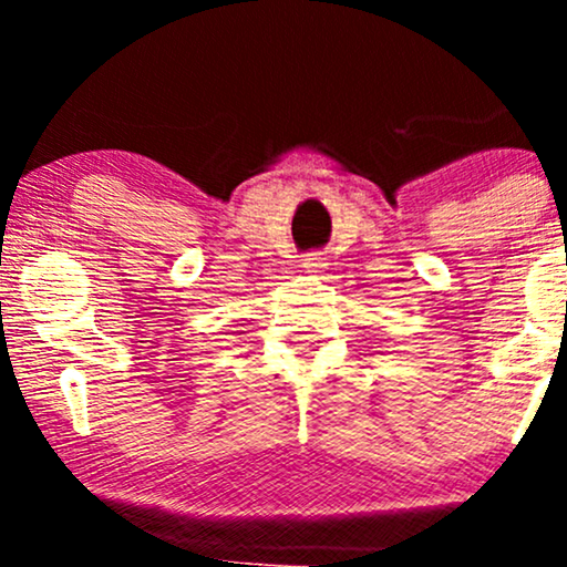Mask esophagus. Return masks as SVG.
<instances>
[{
    "mask_svg": "<svg viewBox=\"0 0 567 567\" xmlns=\"http://www.w3.org/2000/svg\"><path fill=\"white\" fill-rule=\"evenodd\" d=\"M303 271L306 275H320V269H324V258L320 252H309V256L303 258Z\"/></svg>",
    "mask_w": 567,
    "mask_h": 567,
    "instance_id": "34e87169",
    "label": "esophagus"
}]
</instances>
